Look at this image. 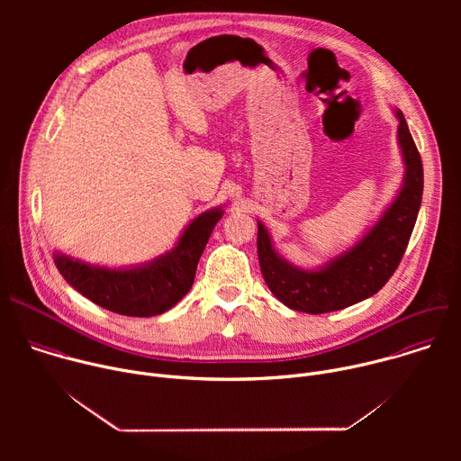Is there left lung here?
<instances>
[{"instance_id":"8db88e82","label":"left lung","mask_w":461,"mask_h":461,"mask_svg":"<svg viewBox=\"0 0 461 461\" xmlns=\"http://www.w3.org/2000/svg\"><path fill=\"white\" fill-rule=\"evenodd\" d=\"M398 146L403 178L372 226L347 249L313 268L294 265L283 257L268 228L257 221V253L262 277L288 308L304 313L343 310L377 294L396 272L412 235L423 194V166L409 125L400 109Z\"/></svg>"}]
</instances>
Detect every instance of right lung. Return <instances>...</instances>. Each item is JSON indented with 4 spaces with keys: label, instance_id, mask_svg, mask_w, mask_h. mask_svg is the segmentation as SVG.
<instances>
[{
    "label": "right lung",
    "instance_id": "1",
    "mask_svg": "<svg viewBox=\"0 0 461 461\" xmlns=\"http://www.w3.org/2000/svg\"><path fill=\"white\" fill-rule=\"evenodd\" d=\"M222 215V206L196 215L171 249L140 265H91L59 249L52 253L54 265L65 281L95 304L120 315L153 317L173 308L191 290L196 265Z\"/></svg>",
    "mask_w": 461,
    "mask_h": 461
}]
</instances>
